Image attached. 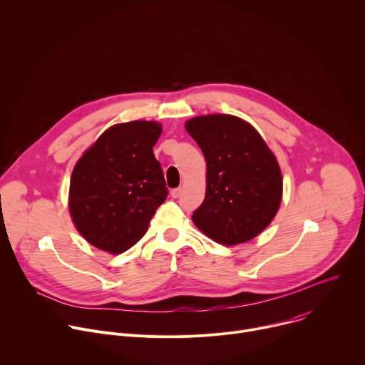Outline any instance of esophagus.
Masks as SVG:
<instances>
[{
    "label": "esophagus",
    "instance_id": "esophagus-1",
    "mask_svg": "<svg viewBox=\"0 0 365 365\" xmlns=\"http://www.w3.org/2000/svg\"><path fill=\"white\" fill-rule=\"evenodd\" d=\"M180 192H182V189H180V187L172 189V190H170V196H172L173 199H176V197H179V196H180Z\"/></svg>",
    "mask_w": 365,
    "mask_h": 365
}]
</instances>
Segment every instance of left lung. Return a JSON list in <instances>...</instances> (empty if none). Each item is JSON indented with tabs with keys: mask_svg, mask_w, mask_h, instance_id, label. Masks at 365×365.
<instances>
[{
	"mask_svg": "<svg viewBox=\"0 0 365 365\" xmlns=\"http://www.w3.org/2000/svg\"><path fill=\"white\" fill-rule=\"evenodd\" d=\"M185 127L206 160V193L192 221L225 245L257 237L282 202L283 182L274 154L255 128L234 115H202Z\"/></svg>",
	"mask_w": 365,
	"mask_h": 365,
	"instance_id": "obj_1",
	"label": "left lung"
}]
</instances>
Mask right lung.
Here are the masks:
<instances>
[{"instance_id":"right-lung-1","label":"right lung","mask_w":365,"mask_h":365,"mask_svg":"<svg viewBox=\"0 0 365 365\" xmlns=\"http://www.w3.org/2000/svg\"><path fill=\"white\" fill-rule=\"evenodd\" d=\"M162 125L117 124L102 133L76 163L69 210L83 238L111 254L131 248L147 231L168 187L153 147Z\"/></svg>"}]
</instances>
